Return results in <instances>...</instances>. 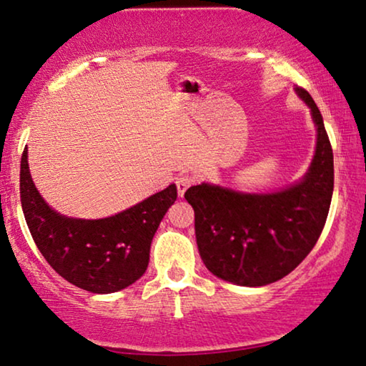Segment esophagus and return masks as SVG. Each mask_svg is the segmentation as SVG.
Masks as SVG:
<instances>
[{"mask_svg":"<svg viewBox=\"0 0 366 366\" xmlns=\"http://www.w3.org/2000/svg\"><path fill=\"white\" fill-rule=\"evenodd\" d=\"M191 183H193V178L188 177V175H179L177 179H175V184H177V189H178V196L182 198V196L184 194V191H187Z\"/></svg>","mask_w":366,"mask_h":366,"instance_id":"1","label":"esophagus"}]
</instances>
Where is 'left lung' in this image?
<instances>
[{
	"instance_id": "1",
	"label": "left lung",
	"mask_w": 366,
	"mask_h": 366,
	"mask_svg": "<svg viewBox=\"0 0 366 366\" xmlns=\"http://www.w3.org/2000/svg\"><path fill=\"white\" fill-rule=\"evenodd\" d=\"M297 93L311 109L317 131L311 167L300 182L274 193H240L201 183L184 193L194 209V232L206 268L240 286L281 280L316 245L334 191V154L322 116L305 88Z\"/></svg>"
}]
</instances>
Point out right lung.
Listing matches in <instances>:
<instances>
[{"label": "right lung", "instance_id": "1", "mask_svg": "<svg viewBox=\"0 0 366 366\" xmlns=\"http://www.w3.org/2000/svg\"><path fill=\"white\" fill-rule=\"evenodd\" d=\"M19 187L27 227L49 265L69 283L98 295L116 293L142 277L149 265L152 239L168 207L177 201V187L170 184L114 216H61L34 184L27 147L21 157Z\"/></svg>", "mask_w": 366, "mask_h": 366}]
</instances>
